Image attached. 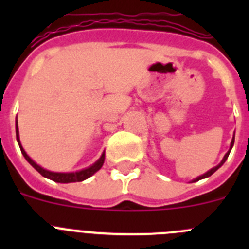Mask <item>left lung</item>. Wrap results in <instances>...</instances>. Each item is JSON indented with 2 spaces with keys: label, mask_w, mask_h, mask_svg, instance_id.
Masks as SVG:
<instances>
[{
  "label": "left lung",
  "mask_w": 249,
  "mask_h": 249,
  "mask_svg": "<svg viewBox=\"0 0 249 249\" xmlns=\"http://www.w3.org/2000/svg\"><path fill=\"white\" fill-rule=\"evenodd\" d=\"M233 144H234V136H233V138H232V142H231L230 149H228V152H227V153H226V155H224L223 160H221V163H219V164H217V166H215V167H213V168H211L210 171H207V172L204 173V175H202V176H199V177H197V178H195V179H192V183H193V182H197V181H199V179H203V178H207V177H210V176H212L213 173H214L215 171H217V169H218L219 167H221L222 164H223L224 162H226V160H227V158H228V156H230V152H231V149H232Z\"/></svg>",
  "instance_id": "left-lung-1"
}]
</instances>
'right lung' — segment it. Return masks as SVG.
<instances>
[{
	"instance_id": "add662e5",
	"label": "right lung",
	"mask_w": 249,
	"mask_h": 249,
	"mask_svg": "<svg viewBox=\"0 0 249 249\" xmlns=\"http://www.w3.org/2000/svg\"><path fill=\"white\" fill-rule=\"evenodd\" d=\"M16 138H17V142H18L19 148H21L22 155H23V157L26 158V160H27L28 163L34 167L37 172L41 173L43 177L48 178V179H51V181L57 182V183H72V182L85 181V179L89 178L91 176H93L97 171H100L101 167H102L103 163H105V152H103L102 155H101V157L98 158V160H96L92 166L87 167V168H83L81 169V171H76V172H52V171H48V169L43 168V167H41L39 164H37L36 162H35V160H32L27 153H26V151L23 149V147H22L21 144V141H19V132H18V124H17V120H16Z\"/></svg>"
}]
</instances>
